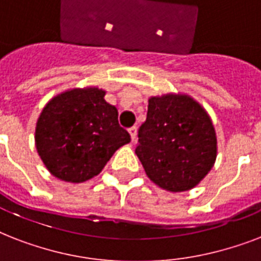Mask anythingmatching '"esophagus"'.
<instances>
[{
	"mask_svg": "<svg viewBox=\"0 0 261 261\" xmlns=\"http://www.w3.org/2000/svg\"><path fill=\"white\" fill-rule=\"evenodd\" d=\"M128 133H130L131 141L134 142L135 138H137V127H131V128H128Z\"/></svg>",
	"mask_w": 261,
	"mask_h": 261,
	"instance_id": "esophagus-1",
	"label": "esophagus"
}]
</instances>
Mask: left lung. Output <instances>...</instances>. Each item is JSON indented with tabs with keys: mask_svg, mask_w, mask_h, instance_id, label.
Masks as SVG:
<instances>
[{
	"mask_svg": "<svg viewBox=\"0 0 261 261\" xmlns=\"http://www.w3.org/2000/svg\"><path fill=\"white\" fill-rule=\"evenodd\" d=\"M138 155L147 177L169 192L198 186L217 160V133L210 115L187 93L149 97L146 122L139 127Z\"/></svg>",
	"mask_w": 261,
	"mask_h": 261,
	"instance_id": "1",
	"label": "left lung"
}]
</instances>
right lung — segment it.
I'll return each instance as SVG.
<instances>
[{
    "mask_svg": "<svg viewBox=\"0 0 261 261\" xmlns=\"http://www.w3.org/2000/svg\"><path fill=\"white\" fill-rule=\"evenodd\" d=\"M98 87L73 88L54 96L40 112L35 146L53 176L84 182L97 176L130 134L118 123V110Z\"/></svg>",
    "mask_w": 261,
    "mask_h": 261,
    "instance_id": "right-lung-1",
    "label": "right lung"
}]
</instances>
